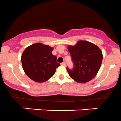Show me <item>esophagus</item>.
<instances>
[{
    "label": "esophagus",
    "instance_id": "esophagus-1",
    "mask_svg": "<svg viewBox=\"0 0 121 121\" xmlns=\"http://www.w3.org/2000/svg\"><path fill=\"white\" fill-rule=\"evenodd\" d=\"M61 65H62V66H65L66 65V63H65V62H62V63H61Z\"/></svg>",
    "mask_w": 121,
    "mask_h": 121
}]
</instances>
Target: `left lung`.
I'll list each match as a JSON object with an SVG mask.
<instances>
[{"label": "left lung", "mask_w": 121, "mask_h": 121, "mask_svg": "<svg viewBox=\"0 0 121 121\" xmlns=\"http://www.w3.org/2000/svg\"><path fill=\"white\" fill-rule=\"evenodd\" d=\"M68 51L73 63V69L67 68L69 76L78 83H86L92 79L101 68L103 55L95 44L79 40L75 46L69 45Z\"/></svg>", "instance_id": "left-lung-1"}]
</instances>
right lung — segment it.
<instances>
[{"mask_svg":"<svg viewBox=\"0 0 121 121\" xmlns=\"http://www.w3.org/2000/svg\"><path fill=\"white\" fill-rule=\"evenodd\" d=\"M53 48L37 43L28 46L21 57L22 67L28 77L36 82H44L53 76L60 66L56 56L52 55Z\"/></svg>","mask_w":121,"mask_h":121,"instance_id":"right-lung-1","label":"right lung"}]
</instances>
